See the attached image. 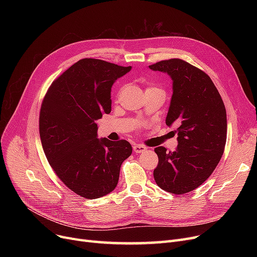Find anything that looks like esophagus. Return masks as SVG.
Segmentation results:
<instances>
[{"label":"esophagus","instance_id":"obj_1","mask_svg":"<svg viewBox=\"0 0 257 257\" xmlns=\"http://www.w3.org/2000/svg\"><path fill=\"white\" fill-rule=\"evenodd\" d=\"M147 150V148L145 146L142 145H134L133 146V151L136 153H143Z\"/></svg>","mask_w":257,"mask_h":257}]
</instances>
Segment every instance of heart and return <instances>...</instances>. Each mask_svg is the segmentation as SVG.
<instances>
[{
	"instance_id": "b5f03b06",
	"label": "heart",
	"mask_w": 257,
	"mask_h": 257,
	"mask_svg": "<svg viewBox=\"0 0 257 257\" xmlns=\"http://www.w3.org/2000/svg\"><path fill=\"white\" fill-rule=\"evenodd\" d=\"M149 88H155V87H148L147 89H149ZM120 92H121V90H119V92H118V93H120Z\"/></svg>"
}]
</instances>
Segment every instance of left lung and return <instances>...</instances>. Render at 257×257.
Listing matches in <instances>:
<instances>
[{"mask_svg": "<svg viewBox=\"0 0 257 257\" xmlns=\"http://www.w3.org/2000/svg\"><path fill=\"white\" fill-rule=\"evenodd\" d=\"M149 67L167 73L173 81L166 124L178 126L176 150L154 149L158 156L154 179L166 192L183 195L210 176L224 153L225 105L209 76L184 60H163Z\"/></svg>", "mask_w": 257, "mask_h": 257, "instance_id": "left-lung-1", "label": "left lung"}]
</instances>
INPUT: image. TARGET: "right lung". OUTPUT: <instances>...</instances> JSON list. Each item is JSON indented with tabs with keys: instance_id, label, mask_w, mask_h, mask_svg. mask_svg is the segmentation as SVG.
<instances>
[{
	"instance_id": "right-lung-1",
	"label": "right lung",
	"mask_w": 257,
	"mask_h": 257,
	"mask_svg": "<svg viewBox=\"0 0 257 257\" xmlns=\"http://www.w3.org/2000/svg\"><path fill=\"white\" fill-rule=\"evenodd\" d=\"M100 59H81L49 87L39 113V134L50 166L77 195L111 193L132 153L127 141L98 139L96 120L111 111V86L130 72Z\"/></svg>"
}]
</instances>
